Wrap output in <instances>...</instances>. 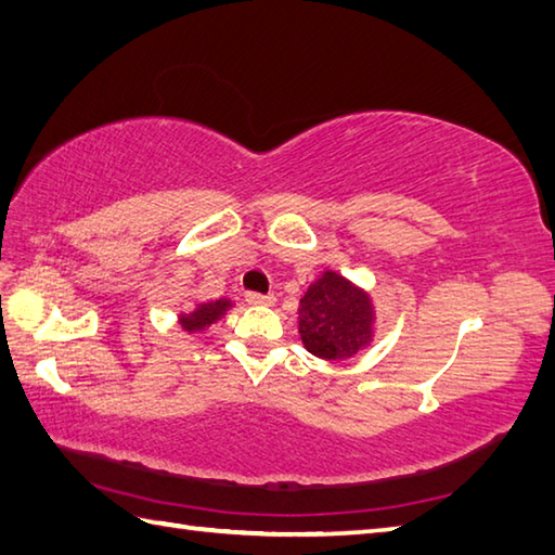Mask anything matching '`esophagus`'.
<instances>
[{
	"mask_svg": "<svg viewBox=\"0 0 555 555\" xmlns=\"http://www.w3.org/2000/svg\"><path fill=\"white\" fill-rule=\"evenodd\" d=\"M274 296H264V293H245L247 305H274Z\"/></svg>",
	"mask_w": 555,
	"mask_h": 555,
	"instance_id": "34e87169",
	"label": "esophagus"
}]
</instances>
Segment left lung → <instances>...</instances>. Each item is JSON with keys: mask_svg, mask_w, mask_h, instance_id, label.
I'll return each mask as SVG.
<instances>
[{"mask_svg": "<svg viewBox=\"0 0 555 555\" xmlns=\"http://www.w3.org/2000/svg\"><path fill=\"white\" fill-rule=\"evenodd\" d=\"M298 326L312 356L348 360L372 340L370 296L336 271H324L300 298Z\"/></svg>", "mask_w": 555, "mask_h": 555, "instance_id": "1", "label": "left lung"}]
</instances>
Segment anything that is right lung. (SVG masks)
Segmentation results:
<instances>
[{"label":"right lung","instance_id":"1","mask_svg":"<svg viewBox=\"0 0 555 555\" xmlns=\"http://www.w3.org/2000/svg\"><path fill=\"white\" fill-rule=\"evenodd\" d=\"M229 308H231V300H227V298L203 302V305H197L191 314H181V326L191 334L203 332L205 326L215 324L221 314H227Z\"/></svg>","mask_w":555,"mask_h":555}]
</instances>
